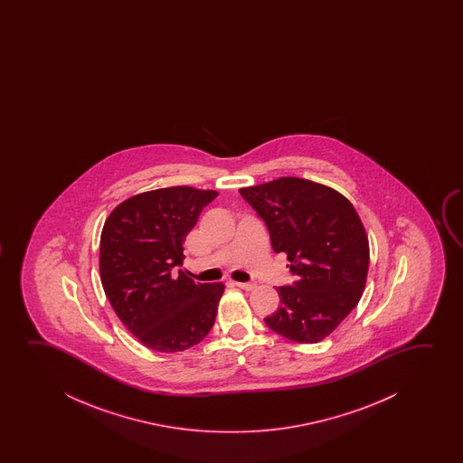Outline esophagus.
<instances>
[{
  "instance_id": "1",
  "label": "esophagus",
  "mask_w": 463,
  "mask_h": 463,
  "mask_svg": "<svg viewBox=\"0 0 463 463\" xmlns=\"http://www.w3.org/2000/svg\"><path fill=\"white\" fill-rule=\"evenodd\" d=\"M234 286L241 288V289H245V291H253L254 288H256V283H241V281H234Z\"/></svg>"
}]
</instances>
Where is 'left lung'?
Listing matches in <instances>:
<instances>
[{
    "mask_svg": "<svg viewBox=\"0 0 463 463\" xmlns=\"http://www.w3.org/2000/svg\"><path fill=\"white\" fill-rule=\"evenodd\" d=\"M266 222L275 253L298 277L279 286V310L267 326L298 343L329 336L359 304L370 247L354 205L338 191L307 178L279 177L239 190Z\"/></svg>",
    "mask_w": 463,
    "mask_h": 463,
    "instance_id": "1",
    "label": "left lung"
}]
</instances>
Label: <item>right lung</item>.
<instances>
[{
    "instance_id": "obj_1",
    "label": "right lung",
    "mask_w": 463,
    "mask_h": 463,
    "mask_svg": "<svg viewBox=\"0 0 463 463\" xmlns=\"http://www.w3.org/2000/svg\"><path fill=\"white\" fill-rule=\"evenodd\" d=\"M218 191L171 186L118 203L104 222L99 272L117 317L146 348L178 353L215 323L222 283H196L184 270V243Z\"/></svg>"
}]
</instances>
